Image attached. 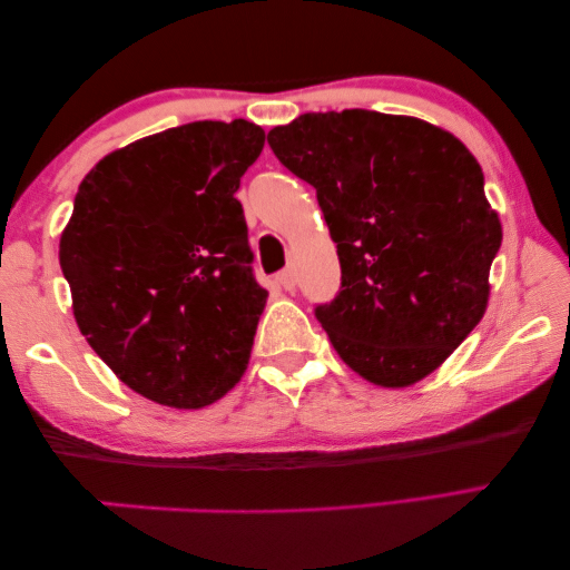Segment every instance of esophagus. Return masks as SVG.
<instances>
[{
	"mask_svg": "<svg viewBox=\"0 0 570 570\" xmlns=\"http://www.w3.org/2000/svg\"><path fill=\"white\" fill-rule=\"evenodd\" d=\"M277 285L283 287V291H295V269L285 267L283 273H277Z\"/></svg>",
	"mask_w": 570,
	"mask_h": 570,
	"instance_id": "obj_1",
	"label": "esophagus"
}]
</instances>
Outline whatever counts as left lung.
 I'll list each match as a JSON object with an SVG mask.
<instances>
[{
    "label": "left lung",
    "instance_id": "8db88e82",
    "mask_svg": "<svg viewBox=\"0 0 570 570\" xmlns=\"http://www.w3.org/2000/svg\"><path fill=\"white\" fill-rule=\"evenodd\" d=\"M315 189L341 291L315 305L333 348L371 384H416L480 323L502 227L468 146L426 120L351 108L267 134Z\"/></svg>",
    "mask_w": 570,
    "mask_h": 570
}]
</instances>
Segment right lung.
Here are the masks:
<instances>
[{"mask_svg":"<svg viewBox=\"0 0 570 570\" xmlns=\"http://www.w3.org/2000/svg\"><path fill=\"white\" fill-rule=\"evenodd\" d=\"M263 146L249 120H194L108 154L75 194L60 237L75 321L164 406H207L247 368L267 291L235 191Z\"/></svg>","mask_w":570,"mask_h":570,"instance_id":"right-lung-1","label":"right lung"}]
</instances>
